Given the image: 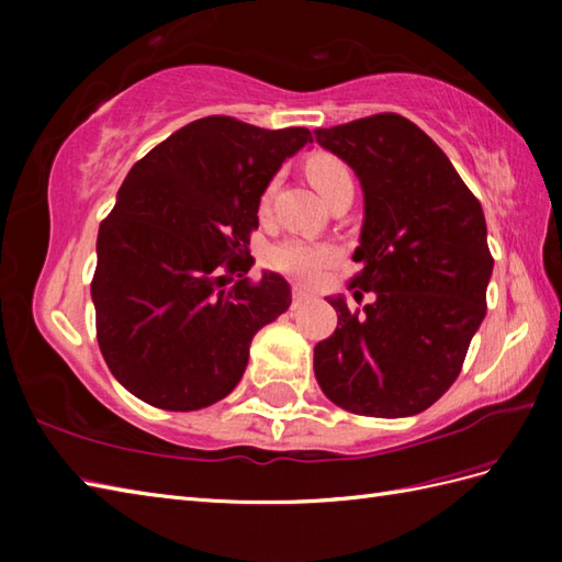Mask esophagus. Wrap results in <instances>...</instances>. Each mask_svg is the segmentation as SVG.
<instances>
[{"label":"esophagus","instance_id":"obj_1","mask_svg":"<svg viewBox=\"0 0 562 562\" xmlns=\"http://www.w3.org/2000/svg\"><path fill=\"white\" fill-rule=\"evenodd\" d=\"M308 300V292L304 288H292V306H300Z\"/></svg>","mask_w":562,"mask_h":562}]
</instances>
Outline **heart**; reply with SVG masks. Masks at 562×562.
<instances>
[{
    "mask_svg": "<svg viewBox=\"0 0 562 562\" xmlns=\"http://www.w3.org/2000/svg\"><path fill=\"white\" fill-rule=\"evenodd\" d=\"M304 171L308 176V181L316 186V190L326 200L336 193V190L345 183H352V173L336 154L328 151H316L306 159ZM274 181H270L260 193V212L266 214L270 210V202L274 195ZM340 260V250L328 244V241H312V238H284V241L274 244L266 262L268 268L284 274V278L296 280L302 284H314L318 282L324 274L336 266Z\"/></svg>",
    "mask_w": 562,
    "mask_h": 562,
    "instance_id": "b5f03b06",
    "label": "heart"
}]
</instances>
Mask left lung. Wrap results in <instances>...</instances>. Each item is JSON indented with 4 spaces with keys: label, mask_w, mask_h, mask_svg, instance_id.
Returning <instances> with one entry per match:
<instances>
[{
    "label": "left lung",
    "mask_w": 562,
    "mask_h": 562,
    "mask_svg": "<svg viewBox=\"0 0 562 562\" xmlns=\"http://www.w3.org/2000/svg\"><path fill=\"white\" fill-rule=\"evenodd\" d=\"M316 142L360 176L364 224L333 336L314 348L321 391L355 415L408 417L457 381L485 318L493 274L483 207L447 154L398 113L318 127Z\"/></svg>",
    "instance_id": "1"
}]
</instances>
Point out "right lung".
Listing matches in <instances>:
<instances>
[{
    "instance_id": "add662e5",
    "label": "right lung",
    "mask_w": 562,
    "mask_h": 562,
    "mask_svg": "<svg viewBox=\"0 0 562 562\" xmlns=\"http://www.w3.org/2000/svg\"><path fill=\"white\" fill-rule=\"evenodd\" d=\"M306 127L207 115L145 154L101 222L91 296L121 384L161 411H200L241 381L256 333L290 308V284L254 266L262 188Z\"/></svg>"
}]
</instances>
